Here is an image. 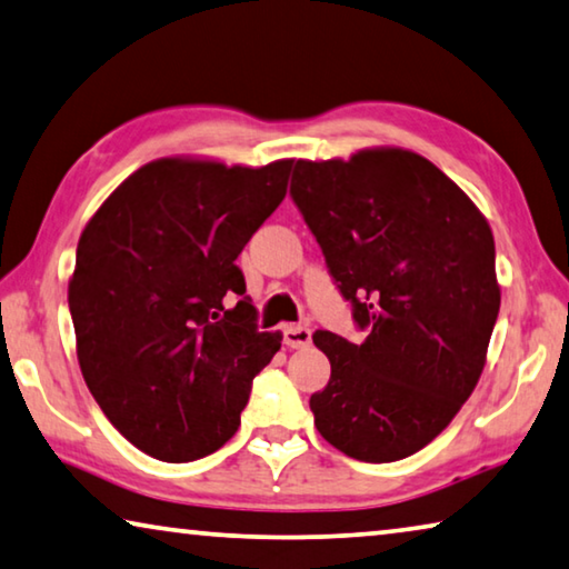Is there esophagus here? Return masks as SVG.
Wrapping results in <instances>:
<instances>
[{
    "mask_svg": "<svg viewBox=\"0 0 569 569\" xmlns=\"http://www.w3.org/2000/svg\"><path fill=\"white\" fill-rule=\"evenodd\" d=\"M283 341H286V347H291V349H303L311 345V331L306 327H286Z\"/></svg>",
    "mask_w": 569,
    "mask_h": 569,
    "instance_id": "1",
    "label": "esophagus"
}]
</instances>
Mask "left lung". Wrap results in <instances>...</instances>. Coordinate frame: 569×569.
I'll return each instance as SVG.
<instances>
[{
  "mask_svg": "<svg viewBox=\"0 0 569 569\" xmlns=\"http://www.w3.org/2000/svg\"><path fill=\"white\" fill-rule=\"evenodd\" d=\"M291 194L367 329L359 345L313 333L331 362L309 400L313 426L365 463L418 453L483 372L501 306L489 222L453 179L400 147L299 159Z\"/></svg>",
  "mask_w": 569,
  "mask_h": 569,
  "instance_id": "8db88e82",
  "label": "left lung"
}]
</instances>
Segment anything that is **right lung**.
Wrapping results in <instances>:
<instances>
[{
  "mask_svg": "<svg viewBox=\"0 0 569 569\" xmlns=\"http://www.w3.org/2000/svg\"><path fill=\"white\" fill-rule=\"evenodd\" d=\"M293 159L228 167L164 157L133 171L80 232L68 306L78 365L111 426L187 463L228 443L281 331H258L236 260L283 202Z\"/></svg>",
  "mask_w": 569,
  "mask_h": 569,
  "instance_id": "right-lung-1",
  "label": "right lung"
}]
</instances>
